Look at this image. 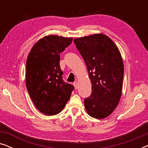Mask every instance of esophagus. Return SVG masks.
Listing matches in <instances>:
<instances>
[{
	"instance_id": "obj_1",
	"label": "esophagus",
	"mask_w": 148,
	"mask_h": 148,
	"mask_svg": "<svg viewBox=\"0 0 148 148\" xmlns=\"http://www.w3.org/2000/svg\"><path fill=\"white\" fill-rule=\"evenodd\" d=\"M73 86H74V87H75V88L76 89H77L78 88V84H77V82H75L74 83H73Z\"/></svg>"
}]
</instances>
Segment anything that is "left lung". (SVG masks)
I'll return each instance as SVG.
<instances>
[{
    "mask_svg": "<svg viewBox=\"0 0 148 148\" xmlns=\"http://www.w3.org/2000/svg\"><path fill=\"white\" fill-rule=\"evenodd\" d=\"M88 68L92 94L85 99L88 114L94 118L108 117L118 106L123 90L124 65L114 42L103 34L74 39Z\"/></svg>",
    "mask_w": 148,
    "mask_h": 148,
    "instance_id": "left-lung-1",
    "label": "left lung"
}]
</instances>
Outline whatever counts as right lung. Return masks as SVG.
Returning <instances> with one entry per match:
<instances>
[{"label": "right lung", "instance_id": "obj_1", "mask_svg": "<svg viewBox=\"0 0 148 148\" xmlns=\"http://www.w3.org/2000/svg\"><path fill=\"white\" fill-rule=\"evenodd\" d=\"M72 38L46 36L34 44L25 67L27 90L38 110L46 115L61 112L74 87L62 78L60 54L71 44Z\"/></svg>", "mask_w": 148, "mask_h": 148}]
</instances>
